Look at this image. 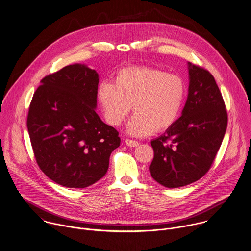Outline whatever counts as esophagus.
Instances as JSON below:
<instances>
[{"label": "esophagus", "mask_w": 251, "mask_h": 251, "mask_svg": "<svg viewBox=\"0 0 251 251\" xmlns=\"http://www.w3.org/2000/svg\"><path fill=\"white\" fill-rule=\"evenodd\" d=\"M126 144L128 147H138L139 146V142L135 141V140H130V139H126Z\"/></svg>", "instance_id": "obj_1"}]
</instances>
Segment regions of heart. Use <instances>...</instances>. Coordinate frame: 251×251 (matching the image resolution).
I'll list each match as a JSON object with an SVG mask.
<instances>
[{"instance_id": "obj_1", "label": "heart", "mask_w": 251, "mask_h": 251, "mask_svg": "<svg viewBox=\"0 0 251 251\" xmlns=\"http://www.w3.org/2000/svg\"><path fill=\"white\" fill-rule=\"evenodd\" d=\"M182 78L152 67H128L121 70L114 83L103 81L98 99L105 121L119 126L132 109L126 132L148 136L171 127L177 120L185 99Z\"/></svg>"}]
</instances>
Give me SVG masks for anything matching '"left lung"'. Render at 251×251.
Instances as JSON below:
<instances>
[{"instance_id": "1", "label": "left lung", "mask_w": 251, "mask_h": 251, "mask_svg": "<svg viewBox=\"0 0 251 251\" xmlns=\"http://www.w3.org/2000/svg\"><path fill=\"white\" fill-rule=\"evenodd\" d=\"M189 88L182 113L164 134L151 141L152 178L179 188L201 178L210 169L227 126V112L214 76L188 62Z\"/></svg>"}]
</instances>
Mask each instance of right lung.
I'll use <instances>...</instances> for the list:
<instances>
[{"label": "right lung", "mask_w": 251, "mask_h": 251, "mask_svg": "<svg viewBox=\"0 0 251 251\" xmlns=\"http://www.w3.org/2000/svg\"><path fill=\"white\" fill-rule=\"evenodd\" d=\"M99 74L69 65L41 80L27 115L36 162L46 176L67 188H85L103 177L121 139L96 113Z\"/></svg>", "instance_id": "add662e5"}]
</instances>
